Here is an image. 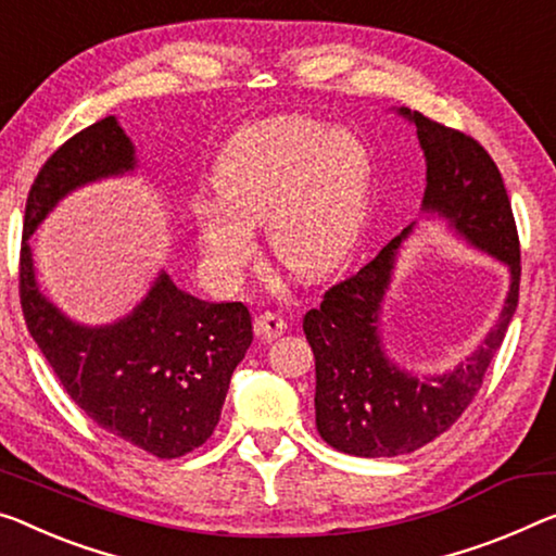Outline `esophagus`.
Returning a JSON list of instances; mask_svg holds the SVG:
<instances>
[{
    "mask_svg": "<svg viewBox=\"0 0 556 556\" xmlns=\"http://www.w3.org/2000/svg\"><path fill=\"white\" fill-rule=\"evenodd\" d=\"M253 328H255V336H258L261 340H276L283 336L288 323L283 320V315L280 313H261L258 318H255Z\"/></svg>",
    "mask_w": 556,
    "mask_h": 556,
    "instance_id": "obj_1",
    "label": "esophagus"
}]
</instances>
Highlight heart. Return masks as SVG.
<instances>
[{
	"instance_id": "obj_1",
	"label": "heart",
	"mask_w": 556,
	"mask_h": 556,
	"mask_svg": "<svg viewBox=\"0 0 556 556\" xmlns=\"http://www.w3.org/2000/svg\"><path fill=\"white\" fill-rule=\"evenodd\" d=\"M218 201L195 203V238L213 270L238 278L266 224L270 251L298 278L328 276L355 249L372 186V156L353 131L276 116L238 131L213 161Z\"/></svg>"
}]
</instances>
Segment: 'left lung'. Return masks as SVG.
Wrapping results in <instances>:
<instances>
[{"label":"left lung","mask_w":556,"mask_h":556,"mask_svg":"<svg viewBox=\"0 0 556 556\" xmlns=\"http://www.w3.org/2000/svg\"><path fill=\"white\" fill-rule=\"evenodd\" d=\"M415 124L427 161L422 211L440 216L469 245L509 268V293L484 343L455 370L417 378L386 355L380 311L407 226L355 276L305 313L303 330L315 355V425L345 455L395 457L420 450L457 422L472 403L519 301V236L502 174L472 136L420 111L397 109Z\"/></svg>","instance_id":"1"}]
</instances>
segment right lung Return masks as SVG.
<instances>
[{
  "label": "right lung",
  "mask_w": 556,
  "mask_h": 556,
  "mask_svg": "<svg viewBox=\"0 0 556 556\" xmlns=\"http://www.w3.org/2000/svg\"><path fill=\"white\" fill-rule=\"evenodd\" d=\"M136 168L116 116L62 143L34 178L24 211L20 298L34 343L76 405L101 430L161 459L201 447L220 420L230 375L253 340L243 303H208L164 270L147 298L111 326H79L41 293L29 238L66 193Z\"/></svg>",
  "instance_id": "add662e5"
}]
</instances>
